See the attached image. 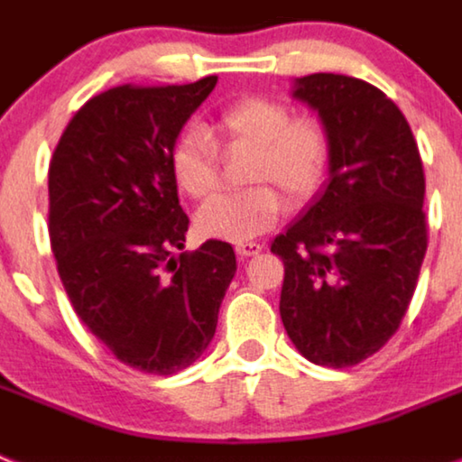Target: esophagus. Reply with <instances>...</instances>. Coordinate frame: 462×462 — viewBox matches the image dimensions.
<instances>
[{
  "label": "esophagus",
  "mask_w": 462,
  "mask_h": 462,
  "mask_svg": "<svg viewBox=\"0 0 462 462\" xmlns=\"http://www.w3.org/2000/svg\"><path fill=\"white\" fill-rule=\"evenodd\" d=\"M235 251H237V255H242V258H249V255H258L263 251V244L258 242H242L235 246Z\"/></svg>",
  "instance_id": "34e87169"
}]
</instances>
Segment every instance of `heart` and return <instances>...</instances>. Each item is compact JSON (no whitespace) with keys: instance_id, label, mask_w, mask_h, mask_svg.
Segmentation results:
<instances>
[{"instance_id":"obj_1","label":"heart","mask_w":462,"mask_h":462,"mask_svg":"<svg viewBox=\"0 0 462 462\" xmlns=\"http://www.w3.org/2000/svg\"><path fill=\"white\" fill-rule=\"evenodd\" d=\"M223 147H254L249 180L239 192L216 195L197 211V232L220 242H251L261 237L284 211V189L291 201H305L324 180L331 143L315 117H291L289 107L270 98H244L230 106L208 129ZM201 129L178 135L169 154L178 189L192 199L211 195L218 183V157ZM275 188L273 189L272 185Z\"/></svg>"}]
</instances>
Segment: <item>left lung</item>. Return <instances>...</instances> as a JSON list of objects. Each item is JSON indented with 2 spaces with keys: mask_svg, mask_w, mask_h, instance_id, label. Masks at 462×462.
I'll return each mask as SVG.
<instances>
[{
  "mask_svg": "<svg viewBox=\"0 0 462 462\" xmlns=\"http://www.w3.org/2000/svg\"><path fill=\"white\" fill-rule=\"evenodd\" d=\"M293 98L328 134V180L273 242L284 263L279 315L296 350L345 369L378 352L404 319L428 225L425 176L402 110L355 77L317 72Z\"/></svg>",
  "mask_w": 462,
  "mask_h": 462,
  "instance_id": "1",
  "label": "left lung"
}]
</instances>
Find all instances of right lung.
I'll list each match as a JSON object with an SVG mask.
<instances>
[{"instance_id":"1","label":"right lung","mask_w":462,"mask_h":462,"mask_svg":"<svg viewBox=\"0 0 462 462\" xmlns=\"http://www.w3.org/2000/svg\"><path fill=\"white\" fill-rule=\"evenodd\" d=\"M218 77L124 87L69 119L49 166V237L84 327L131 369L171 375L211 343L237 273L227 242L185 249L169 154Z\"/></svg>"}]
</instances>
